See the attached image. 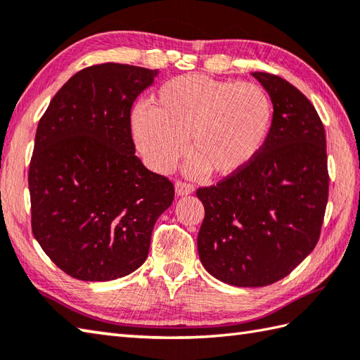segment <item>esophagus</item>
<instances>
[{
  "label": "esophagus",
  "instance_id": "esophagus-1",
  "mask_svg": "<svg viewBox=\"0 0 360 360\" xmlns=\"http://www.w3.org/2000/svg\"><path fill=\"white\" fill-rule=\"evenodd\" d=\"M193 186L192 184H186V182L178 181L174 184V193L176 196H187L190 193H193Z\"/></svg>",
  "mask_w": 360,
  "mask_h": 360
}]
</instances>
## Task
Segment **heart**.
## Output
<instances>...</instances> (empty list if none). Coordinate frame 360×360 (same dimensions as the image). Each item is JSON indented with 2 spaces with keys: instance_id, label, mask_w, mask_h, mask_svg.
<instances>
[{
  "instance_id": "b5f03b06",
  "label": "heart",
  "mask_w": 360,
  "mask_h": 360,
  "mask_svg": "<svg viewBox=\"0 0 360 360\" xmlns=\"http://www.w3.org/2000/svg\"><path fill=\"white\" fill-rule=\"evenodd\" d=\"M155 105H137L129 117L136 148L151 170L167 173L186 151L195 158L187 173L232 176L262 150L272 122V103L255 83L179 75L165 82Z\"/></svg>"
}]
</instances>
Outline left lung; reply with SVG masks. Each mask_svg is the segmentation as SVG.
<instances>
[{
    "label": "left lung",
    "instance_id": "1",
    "mask_svg": "<svg viewBox=\"0 0 360 360\" xmlns=\"http://www.w3.org/2000/svg\"><path fill=\"white\" fill-rule=\"evenodd\" d=\"M274 105L262 150L240 173L198 188V254L213 277L238 288L285 278L316 248L328 202L325 128L314 106L278 75L252 72Z\"/></svg>",
    "mask_w": 360,
    "mask_h": 360
}]
</instances>
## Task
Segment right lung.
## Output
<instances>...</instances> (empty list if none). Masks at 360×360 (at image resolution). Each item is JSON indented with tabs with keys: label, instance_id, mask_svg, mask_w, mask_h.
<instances>
[{
	"label": "right lung",
	"instance_id": "1",
	"mask_svg": "<svg viewBox=\"0 0 360 360\" xmlns=\"http://www.w3.org/2000/svg\"><path fill=\"white\" fill-rule=\"evenodd\" d=\"M158 70L103 63L79 71L38 124L29 167L32 232L60 269L83 281L134 272L173 184L134 153L131 106Z\"/></svg>",
	"mask_w": 360,
	"mask_h": 360
}]
</instances>
